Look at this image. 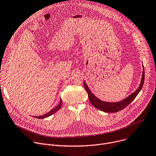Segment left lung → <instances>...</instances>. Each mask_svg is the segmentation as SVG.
I'll list each match as a JSON object with an SVG mask.
<instances>
[{
	"instance_id": "8db88e82",
	"label": "left lung",
	"mask_w": 156,
	"mask_h": 156,
	"mask_svg": "<svg viewBox=\"0 0 156 156\" xmlns=\"http://www.w3.org/2000/svg\"><path fill=\"white\" fill-rule=\"evenodd\" d=\"M143 68V75H142V79L141 81V84L138 88V89L133 93L132 95L127 97L124 100H122L121 101L117 102V103H109V102H105L102 101L98 98H97L93 93L91 92L90 90L88 88V86L87 85L86 83L83 82L84 87L88 93V99L91 103V104L96 108L98 109H100L102 111L106 112H117L118 111H120L126 108L130 103H131L136 98L137 95L140 91V90L142 89V87L144 84V69Z\"/></svg>"
}]
</instances>
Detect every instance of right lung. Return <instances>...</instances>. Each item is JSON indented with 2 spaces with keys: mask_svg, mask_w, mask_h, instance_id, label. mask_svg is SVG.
I'll list each match as a JSON object with an SVG mask.
<instances>
[{
  "mask_svg": "<svg viewBox=\"0 0 156 156\" xmlns=\"http://www.w3.org/2000/svg\"><path fill=\"white\" fill-rule=\"evenodd\" d=\"M62 104H63V101H62L61 99H60V103H59V105L57 106H56L55 108L51 109L50 111L45 114L44 115H41V116H36V117H34L37 118V119H44V118H46L48 116H50L51 115H52L54 113H55L56 112H57L61 108V107L62 106Z\"/></svg>",
  "mask_w": 156,
  "mask_h": 156,
  "instance_id": "right-lung-1",
  "label": "right lung"
}]
</instances>
